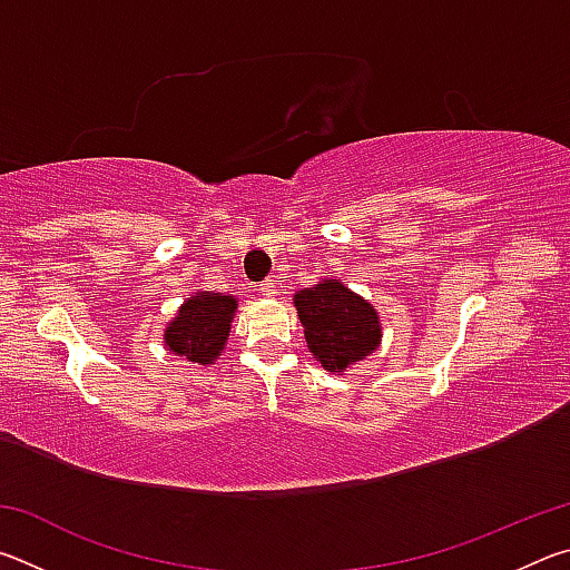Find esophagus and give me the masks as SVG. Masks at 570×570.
Masks as SVG:
<instances>
[{
  "label": "esophagus",
  "mask_w": 570,
  "mask_h": 570,
  "mask_svg": "<svg viewBox=\"0 0 570 570\" xmlns=\"http://www.w3.org/2000/svg\"><path fill=\"white\" fill-rule=\"evenodd\" d=\"M258 292H262L264 296H274L276 294V286L272 282H264V284H258Z\"/></svg>",
  "instance_id": "obj_1"
}]
</instances>
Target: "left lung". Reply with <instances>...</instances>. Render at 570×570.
<instances>
[{"label":"left lung","mask_w":570,"mask_h":570,"mask_svg":"<svg viewBox=\"0 0 570 570\" xmlns=\"http://www.w3.org/2000/svg\"><path fill=\"white\" fill-rule=\"evenodd\" d=\"M308 352L326 372H344L362 362L382 342L380 314L366 298L346 288L340 278H324L294 294Z\"/></svg>","instance_id":"left-lung-1"}]
</instances>
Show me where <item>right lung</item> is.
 <instances>
[{
  "instance_id": "1",
  "label": "right lung",
  "mask_w": 570,
  "mask_h": 570,
  "mask_svg": "<svg viewBox=\"0 0 570 570\" xmlns=\"http://www.w3.org/2000/svg\"><path fill=\"white\" fill-rule=\"evenodd\" d=\"M238 302L228 294L198 292L178 308L176 320L166 326V346L196 364H214L224 352L230 322L236 316Z\"/></svg>"
}]
</instances>
